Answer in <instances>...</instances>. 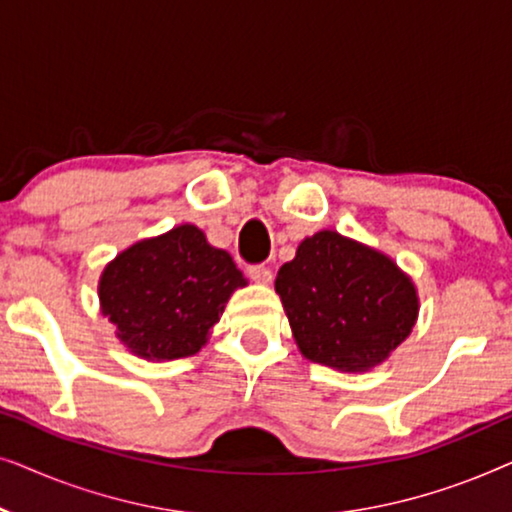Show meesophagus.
I'll use <instances>...</instances> for the list:
<instances>
[{
	"instance_id": "esophagus-1",
	"label": "esophagus",
	"mask_w": 512,
	"mask_h": 512,
	"mask_svg": "<svg viewBox=\"0 0 512 512\" xmlns=\"http://www.w3.org/2000/svg\"><path fill=\"white\" fill-rule=\"evenodd\" d=\"M249 277L254 279L256 284H270L272 282V270L268 265H251Z\"/></svg>"
}]
</instances>
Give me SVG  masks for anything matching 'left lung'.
<instances>
[{
	"mask_svg": "<svg viewBox=\"0 0 512 512\" xmlns=\"http://www.w3.org/2000/svg\"><path fill=\"white\" fill-rule=\"evenodd\" d=\"M275 291L300 354L340 373H368L405 342L419 317L410 275L384 251L319 230L277 272Z\"/></svg>",
	"mask_w": 512,
	"mask_h": 512,
	"instance_id": "obj_1",
	"label": "left lung"
}]
</instances>
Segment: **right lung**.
<instances>
[{"mask_svg":"<svg viewBox=\"0 0 512 512\" xmlns=\"http://www.w3.org/2000/svg\"><path fill=\"white\" fill-rule=\"evenodd\" d=\"M247 284L228 251L212 247L193 223H181L104 265L97 298L130 354L174 361L207 345L230 296Z\"/></svg>","mask_w":512,"mask_h":512,"instance_id":"right-lung-1","label":"right lung"}]
</instances>
